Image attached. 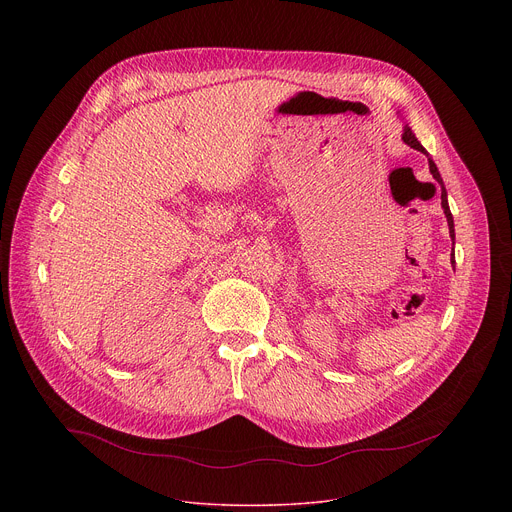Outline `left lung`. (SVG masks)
Segmentation results:
<instances>
[{"instance_id": "1", "label": "left lung", "mask_w": 512, "mask_h": 512, "mask_svg": "<svg viewBox=\"0 0 512 512\" xmlns=\"http://www.w3.org/2000/svg\"><path fill=\"white\" fill-rule=\"evenodd\" d=\"M403 141L407 143V145H411L413 150H417V152H421V154H425L427 156V152H425V148L423 145L417 141V137H415V133L405 125V129H403ZM427 162H429V172H431V176L435 178V182L442 186V208H444V212H446V218H448V227H450V237H452V241H454V218H452V212H450V206H448V192H446V188H444V180H442V176H440V172H437V166L433 164V160L427 156ZM452 265H454V255H452Z\"/></svg>"}]
</instances>
